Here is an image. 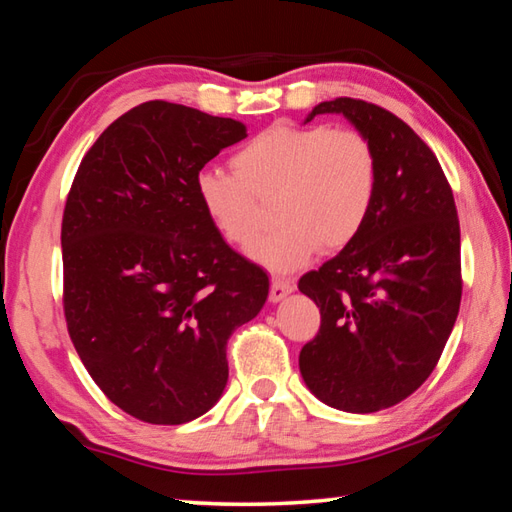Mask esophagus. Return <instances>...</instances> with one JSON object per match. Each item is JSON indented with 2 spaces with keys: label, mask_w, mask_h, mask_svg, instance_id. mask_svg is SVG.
<instances>
[{
  "label": "esophagus",
  "mask_w": 512,
  "mask_h": 512,
  "mask_svg": "<svg viewBox=\"0 0 512 512\" xmlns=\"http://www.w3.org/2000/svg\"><path fill=\"white\" fill-rule=\"evenodd\" d=\"M293 289H296V284H293V280H287V277H273L271 280V302H280L289 296V293H293Z\"/></svg>",
  "instance_id": "esophagus-1"
}]
</instances>
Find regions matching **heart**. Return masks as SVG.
I'll return each mask as SVG.
<instances>
[{
    "mask_svg": "<svg viewBox=\"0 0 512 512\" xmlns=\"http://www.w3.org/2000/svg\"><path fill=\"white\" fill-rule=\"evenodd\" d=\"M235 176L205 169L196 196L214 230L246 248L262 228L259 203L275 198L277 228L250 248L273 273L296 271L320 248L350 246L368 223L377 196L375 146L357 128L300 126L280 121L232 155Z\"/></svg>",
    "mask_w": 512,
    "mask_h": 512,
    "instance_id": "obj_1",
    "label": "heart"
}]
</instances>
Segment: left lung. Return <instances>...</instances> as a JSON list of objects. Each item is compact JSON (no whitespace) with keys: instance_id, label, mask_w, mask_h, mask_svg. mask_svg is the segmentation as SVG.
<instances>
[{"instance_id":"obj_1","label":"left lung","mask_w":512,"mask_h":512,"mask_svg":"<svg viewBox=\"0 0 512 512\" xmlns=\"http://www.w3.org/2000/svg\"><path fill=\"white\" fill-rule=\"evenodd\" d=\"M343 115L375 146L377 196L361 235L298 289L320 307L300 375L320 402L375 413L424 384L461 307V228L436 155L393 112L359 99L309 112Z\"/></svg>"}]
</instances>
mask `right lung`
<instances>
[{
    "label": "right lung",
    "instance_id": "obj_1",
    "mask_svg": "<svg viewBox=\"0 0 512 512\" xmlns=\"http://www.w3.org/2000/svg\"><path fill=\"white\" fill-rule=\"evenodd\" d=\"M246 137L237 119L146 101L101 133L69 189L65 318L90 377L151 424L201 418L228 384L225 345L268 298L262 268L214 230L196 176Z\"/></svg>",
    "mask_w": 512,
    "mask_h": 512
}]
</instances>
